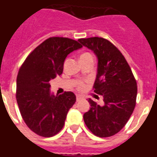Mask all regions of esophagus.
<instances>
[{"label":"esophagus","instance_id":"esophagus-1","mask_svg":"<svg viewBox=\"0 0 157 157\" xmlns=\"http://www.w3.org/2000/svg\"><path fill=\"white\" fill-rule=\"evenodd\" d=\"M83 99L82 96H80V95H77V102H79V101H80V100H81V99Z\"/></svg>","mask_w":157,"mask_h":157}]
</instances>
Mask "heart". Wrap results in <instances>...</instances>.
I'll return each instance as SVG.
<instances>
[{
	"label": "heart",
	"instance_id": "heart-1",
	"mask_svg": "<svg viewBox=\"0 0 157 157\" xmlns=\"http://www.w3.org/2000/svg\"><path fill=\"white\" fill-rule=\"evenodd\" d=\"M87 55H92V54H90V53H84V54H83L82 55L80 56V57H82V56H87ZM84 82H82V81H80V82H78V84H77V88L79 90V91H81V90H83L84 88Z\"/></svg>",
	"mask_w": 157,
	"mask_h": 157
}]
</instances>
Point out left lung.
I'll list each match as a JSON object with an SVG mask.
<instances>
[{
  "label": "left lung",
  "instance_id": "8db88e82",
  "mask_svg": "<svg viewBox=\"0 0 157 157\" xmlns=\"http://www.w3.org/2000/svg\"><path fill=\"white\" fill-rule=\"evenodd\" d=\"M78 41L97 56V75L93 89L103 96L104 102V105L99 106L88 99L91 108L84 114V121L94 135L111 137L125 126L134 110L137 81L126 58L110 41L100 37Z\"/></svg>",
  "mask_w": 157,
  "mask_h": 157
}]
</instances>
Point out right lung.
I'll return each instance as SVG.
<instances>
[{
	"label": "right lung",
	"instance_id": "add662e5",
	"mask_svg": "<svg viewBox=\"0 0 157 157\" xmlns=\"http://www.w3.org/2000/svg\"><path fill=\"white\" fill-rule=\"evenodd\" d=\"M81 47L69 38L50 37L30 53L19 70L16 97L20 114L28 128L41 137L59 133L76 102L72 92L51 95L50 80L62 74L68 54Z\"/></svg>",
	"mask_w": 157,
	"mask_h": 157
}]
</instances>
